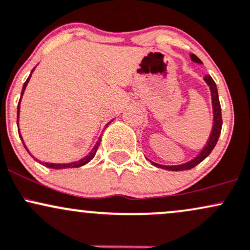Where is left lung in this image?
<instances>
[{
	"label": "left lung",
	"mask_w": 250,
	"mask_h": 250,
	"mask_svg": "<svg viewBox=\"0 0 250 250\" xmlns=\"http://www.w3.org/2000/svg\"><path fill=\"white\" fill-rule=\"evenodd\" d=\"M190 57H191V59L195 61V62L202 63V61L196 57L195 54H191ZM204 80L207 81V83L210 86V89H211L212 107H214V126H212V131L209 137L208 143H207V145L204 146L203 150L201 151L200 155L196 157V158H193L192 161L184 163V164H181V165H161V164H156V163H152V164L156 165V167H161V169L170 170V171L190 170L192 169V167H195L197 164H200L202 161H204V159L210 155L212 148L215 147L216 143H217L218 140V137H220L221 134V128H222V113H221V105H220V100H218L217 87H216L215 81L212 80V78L210 77V75H206V77H204Z\"/></svg>",
	"instance_id": "8db88e82"
}]
</instances>
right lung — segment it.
Returning a JSON list of instances; mask_svg holds the SVG:
<instances>
[{
    "instance_id": "add662e5",
    "label": "right lung",
    "mask_w": 250,
    "mask_h": 250,
    "mask_svg": "<svg viewBox=\"0 0 250 250\" xmlns=\"http://www.w3.org/2000/svg\"><path fill=\"white\" fill-rule=\"evenodd\" d=\"M33 71H34V69H33ZM33 71H32V72H33ZM30 75H32V73H30ZM30 75H29V77H28V79L26 80V83H23V87H22V93H21V95L23 94L24 88H26L28 81H29ZM20 100H21V99H20ZM19 111H20V102H19V105H18V123H19ZM110 123H111V122H110ZM21 139H22V138H21ZM23 145H24V144H23ZM99 145H100V138L98 139L97 144L94 145L93 148H92L91 152H89L88 155L86 156V157H83V158H81L80 161L73 162V163H66V164H57V163H43V164H42V163H41V164L44 165V167H50V169H66V167H83V165L87 164V163H88L89 161H91V159L93 158V157L95 156V153H97V150H98V147H99ZM27 151H28V150H27Z\"/></svg>"
}]
</instances>
